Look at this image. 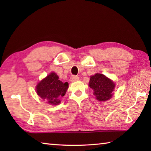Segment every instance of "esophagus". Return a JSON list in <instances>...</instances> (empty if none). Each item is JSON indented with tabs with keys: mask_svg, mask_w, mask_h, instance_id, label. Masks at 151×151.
Returning <instances> with one entry per match:
<instances>
[{
	"mask_svg": "<svg viewBox=\"0 0 151 151\" xmlns=\"http://www.w3.org/2000/svg\"><path fill=\"white\" fill-rule=\"evenodd\" d=\"M79 80V77L77 76H72L70 78V81L71 82H75V81H77Z\"/></svg>",
	"mask_w": 151,
	"mask_h": 151,
	"instance_id": "34e87169",
	"label": "esophagus"
}]
</instances>
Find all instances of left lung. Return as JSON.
Masks as SVG:
<instances>
[{"instance_id": "8db88e82", "label": "left lung", "mask_w": 151, "mask_h": 151, "mask_svg": "<svg viewBox=\"0 0 151 151\" xmlns=\"http://www.w3.org/2000/svg\"><path fill=\"white\" fill-rule=\"evenodd\" d=\"M89 86L94 91L93 94L97 100L106 101L112 96L115 84L105 75L96 73L91 76Z\"/></svg>"}]
</instances>
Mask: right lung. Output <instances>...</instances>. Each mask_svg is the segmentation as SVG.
Masks as SVG:
<instances>
[{
  "label": "right lung",
  "instance_id": "1",
  "mask_svg": "<svg viewBox=\"0 0 151 151\" xmlns=\"http://www.w3.org/2000/svg\"><path fill=\"white\" fill-rule=\"evenodd\" d=\"M55 73H51L40 81L36 86L38 95L50 104L57 105L60 103V98L65 96L68 88V83H63Z\"/></svg>",
  "mask_w": 151,
  "mask_h": 151
}]
</instances>
